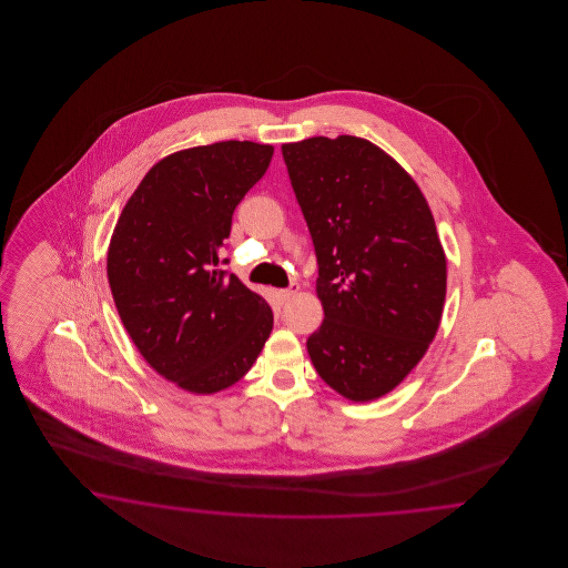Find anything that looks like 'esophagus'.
Returning <instances> with one entry per match:
<instances>
[{"mask_svg":"<svg viewBox=\"0 0 568 568\" xmlns=\"http://www.w3.org/2000/svg\"><path fill=\"white\" fill-rule=\"evenodd\" d=\"M297 292H300V285H297V283H292L287 290H281V292H278V297H281L283 302H290L293 295Z\"/></svg>","mask_w":568,"mask_h":568,"instance_id":"34e87169","label":"esophagus"}]
</instances>
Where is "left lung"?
Returning <instances> with one entry per match:
<instances>
[{
    "label": "left lung",
    "mask_w": 568,
    "mask_h": 568,
    "mask_svg": "<svg viewBox=\"0 0 568 568\" xmlns=\"http://www.w3.org/2000/svg\"><path fill=\"white\" fill-rule=\"evenodd\" d=\"M318 260L325 321L306 342L318 377L349 402L394 392L442 323L447 264L429 204L368 139L283 143Z\"/></svg>",
    "instance_id": "left-lung-1"
}]
</instances>
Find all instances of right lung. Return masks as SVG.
<instances>
[{"instance_id":"add662e5","label":"right lung","mask_w":568,"mask_h":568,"mask_svg":"<svg viewBox=\"0 0 568 568\" xmlns=\"http://www.w3.org/2000/svg\"><path fill=\"white\" fill-rule=\"evenodd\" d=\"M273 152L219 141L162 158L110 237L105 271L122 325L160 377L195 396L235 385L273 331L266 300L219 268L233 212Z\"/></svg>"}]
</instances>
